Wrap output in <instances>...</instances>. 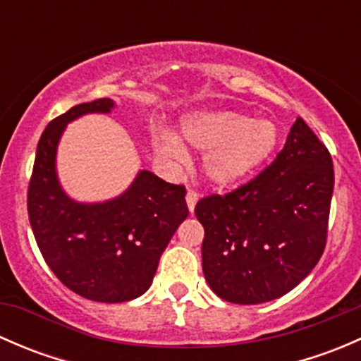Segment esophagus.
<instances>
[{"label":"esophagus","mask_w":361,"mask_h":361,"mask_svg":"<svg viewBox=\"0 0 361 361\" xmlns=\"http://www.w3.org/2000/svg\"><path fill=\"white\" fill-rule=\"evenodd\" d=\"M187 206H188V211H190V213H194V207H195V204H197V201H199V194L197 192H194V190H188L187 192Z\"/></svg>","instance_id":"esophagus-1"}]
</instances>
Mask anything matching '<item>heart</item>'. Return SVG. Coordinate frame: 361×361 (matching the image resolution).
I'll use <instances>...</instances> for the list:
<instances>
[{
    "instance_id": "b5f03b06",
    "label": "heart",
    "mask_w": 361,
    "mask_h": 361,
    "mask_svg": "<svg viewBox=\"0 0 361 361\" xmlns=\"http://www.w3.org/2000/svg\"><path fill=\"white\" fill-rule=\"evenodd\" d=\"M279 130L267 118H250L228 110L197 111L181 122V141L206 152L202 169L220 187L235 183L257 171L274 152ZM159 150L166 157L183 160L180 141L169 133L159 134Z\"/></svg>"
}]
</instances>
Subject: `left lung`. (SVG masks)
<instances>
[{"label": "left lung", "mask_w": 361, "mask_h": 361, "mask_svg": "<svg viewBox=\"0 0 361 361\" xmlns=\"http://www.w3.org/2000/svg\"><path fill=\"white\" fill-rule=\"evenodd\" d=\"M334 164L302 118L283 150L250 183L195 206L207 285L232 304H262L293 290L322 258Z\"/></svg>", "instance_id": "left-lung-1"}]
</instances>
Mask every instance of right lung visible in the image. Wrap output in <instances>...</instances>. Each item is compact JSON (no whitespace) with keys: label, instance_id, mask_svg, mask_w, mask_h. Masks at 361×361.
I'll list each match as a JSON object with an SVG mask.
<instances>
[{"label":"right lung","instance_id":"add662e5","mask_svg":"<svg viewBox=\"0 0 361 361\" xmlns=\"http://www.w3.org/2000/svg\"><path fill=\"white\" fill-rule=\"evenodd\" d=\"M113 108L104 97L54 118L38 141L27 190L29 224L47 265L69 290L106 304L133 300L150 288L160 255L188 216L183 185L145 169L110 201L76 202L63 190L56 157L66 126Z\"/></svg>","mask_w":361,"mask_h":361}]
</instances>
